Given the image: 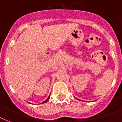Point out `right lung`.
Listing matches in <instances>:
<instances>
[{
    "instance_id": "right-lung-1",
    "label": "right lung",
    "mask_w": 122,
    "mask_h": 122,
    "mask_svg": "<svg viewBox=\"0 0 122 122\" xmlns=\"http://www.w3.org/2000/svg\"><path fill=\"white\" fill-rule=\"evenodd\" d=\"M49 97H50V96H49V97H48V98L47 99H46V100L45 101H44V102H42V103H45V102H47V101L49 100Z\"/></svg>"
}]
</instances>
